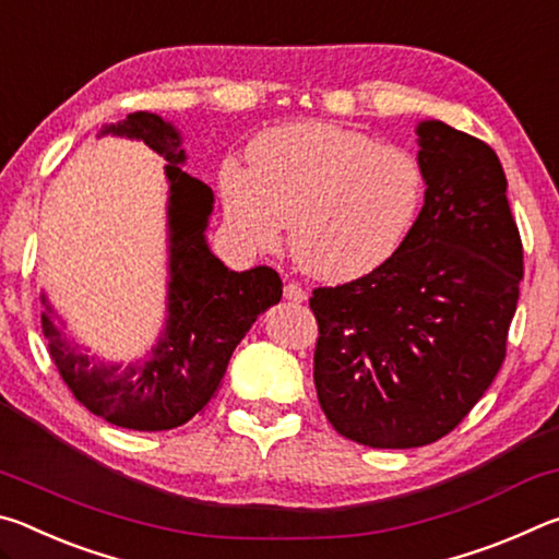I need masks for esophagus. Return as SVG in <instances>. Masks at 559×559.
Listing matches in <instances>:
<instances>
[{
  "label": "esophagus",
  "mask_w": 559,
  "mask_h": 559,
  "mask_svg": "<svg viewBox=\"0 0 559 559\" xmlns=\"http://www.w3.org/2000/svg\"><path fill=\"white\" fill-rule=\"evenodd\" d=\"M283 296H286L288 300H293V302H302V300H306L308 298V293L306 290H302L300 286H298V283H286V286H283Z\"/></svg>",
  "instance_id": "1"
}]
</instances>
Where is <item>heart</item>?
I'll use <instances>...</instances> for the list:
<instances>
[{
  "label": "heart",
  "instance_id": "obj_1",
  "mask_svg": "<svg viewBox=\"0 0 559 559\" xmlns=\"http://www.w3.org/2000/svg\"><path fill=\"white\" fill-rule=\"evenodd\" d=\"M251 169H219L224 214L251 249H273L283 224L308 276L345 283L392 261L419 219L427 175L412 153L357 130L298 122L249 147Z\"/></svg>",
  "mask_w": 559,
  "mask_h": 559
}]
</instances>
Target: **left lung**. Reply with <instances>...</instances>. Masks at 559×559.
<instances>
[{"instance_id": "8db88e82", "label": "left lung", "mask_w": 559, "mask_h": 559, "mask_svg": "<svg viewBox=\"0 0 559 559\" xmlns=\"http://www.w3.org/2000/svg\"><path fill=\"white\" fill-rule=\"evenodd\" d=\"M427 197L400 253L316 288L313 380L328 421L372 449L447 437L496 380L523 281L506 173L484 140L424 120Z\"/></svg>"}]
</instances>
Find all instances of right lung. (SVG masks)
Segmentation results:
<instances>
[{
	"mask_svg": "<svg viewBox=\"0 0 559 559\" xmlns=\"http://www.w3.org/2000/svg\"><path fill=\"white\" fill-rule=\"evenodd\" d=\"M143 140L167 159L169 182V283L167 323L150 359L138 365H98L71 345L53 323V308L41 293V328L51 359L75 400L88 412L135 431L182 427L219 390L229 357L263 310L276 306L281 276L269 266L229 271L204 239L214 194L202 179L187 175L182 138L155 112H130L100 135Z\"/></svg>",
	"mask_w": 559,
	"mask_h": 559,
	"instance_id": "right-lung-1",
	"label": "right lung"
}]
</instances>
